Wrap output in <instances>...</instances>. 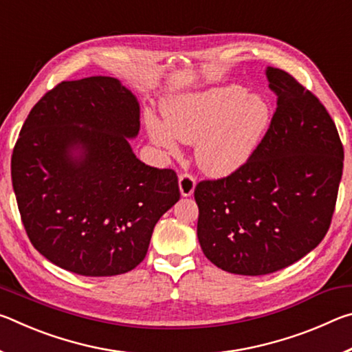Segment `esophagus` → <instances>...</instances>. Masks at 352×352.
I'll return each mask as SVG.
<instances>
[{
	"label": "esophagus",
	"mask_w": 352,
	"mask_h": 352,
	"mask_svg": "<svg viewBox=\"0 0 352 352\" xmlns=\"http://www.w3.org/2000/svg\"><path fill=\"white\" fill-rule=\"evenodd\" d=\"M178 188H180V194L183 197H189L195 189V178L189 174H182L178 178Z\"/></svg>",
	"instance_id": "esophagus-1"
}]
</instances>
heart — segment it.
Instances as JSON below:
<instances>
[{"mask_svg": "<svg viewBox=\"0 0 352 352\" xmlns=\"http://www.w3.org/2000/svg\"><path fill=\"white\" fill-rule=\"evenodd\" d=\"M162 121L151 116V140L170 155L178 153L175 138L195 144L201 170L214 177L234 174L243 168L269 130L272 109L261 94H248L241 85L208 88L180 94L163 104Z\"/></svg>", "mask_w": 352, "mask_h": 352, "instance_id": "heart-1", "label": "heart"}]
</instances>
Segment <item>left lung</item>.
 Segmentation results:
<instances>
[{
	"instance_id": "1",
	"label": "left lung",
	"mask_w": 352,
	"mask_h": 352,
	"mask_svg": "<svg viewBox=\"0 0 352 352\" xmlns=\"http://www.w3.org/2000/svg\"><path fill=\"white\" fill-rule=\"evenodd\" d=\"M278 96L252 160L220 180L200 182L197 237L214 265L258 276L285 269L329 230L343 146L324 105L283 69H265Z\"/></svg>"
}]
</instances>
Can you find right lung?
<instances>
[{
	"label": "right lung",
	"instance_id": "add662e5",
	"mask_svg": "<svg viewBox=\"0 0 352 352\" xmlns=\"http://www.w3.org/2000/svg\"><path fill=\"white\" fill-rule=\"evenodd\" d=\"M140 104L115 77L58 83L29 113L12 186L37 252L82 276H115L146 258L160 217L180 199L172 169L136 158Z\"/></svg>",
	"mask_w": 352,
	"mask_h": 352
}]
</instances>
